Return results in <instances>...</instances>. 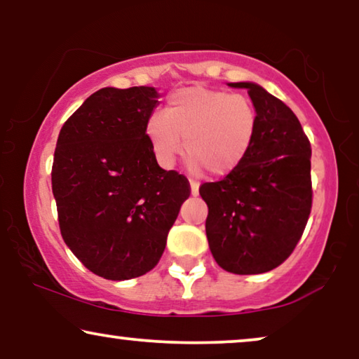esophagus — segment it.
Masks as SVG:
<instances>
[{"label":"esophagus","mask_w":359,"mask_h":359,"mask_svg":"<svg viewBox=\"0 0 359 359\" xmlns=\"http://www.w3.org/2000/svg\"><path fill=\"white\" fill-rule=\"evenodd\" d=\"M189 184H191V194L198 196L199 194V183H196V181L191 180Z\"/></svg>","instance_id":"esophagus-1"}]
</instances>
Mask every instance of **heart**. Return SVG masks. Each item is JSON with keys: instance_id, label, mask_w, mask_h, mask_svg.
<instances>
[{"instance_id": "heart-1", "label": "heart", "mask_w": 359, "mask_h": 359, "mask_svg": "<svg viewBox=\"0 0 359 359\" xmlns=\"http://www.w3.org/2000/svg\"><path fill=\"white\" fill-rule=\"evenodd\" d=\"M259 117L250 97L222 88L186 86L171 93L163 114H151L145 134L163 166L184 155L194 168L214 178L227 176L242 165L258 134Z\"/></svg>"}]
</instances>
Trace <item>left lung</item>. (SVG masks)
Wrapping results in <instances>:
<instances>
[{
  "mask_svg": "<svg viewBox=\"0 0 359 359\" xmlns=\"http://www.w3.org/2000/svg\"><path fill=\"white\" fill-rule=\"evenodd\" d=\"M247 88L258 111V134L247 158L220 181L201 184L209 208L205 235L225 271L259 274L286 262L312 209L311 142L296 114L255 83Z\"/></svg>",
  "mask_w": 359,
  "mask_h": 359,
  "instance_id": "obj_1",
  "label": "left lung"
}]
</instances>
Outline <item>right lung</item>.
<instances>
[{"label":"right lung","instance_id":"1","mask_svg":"<svg viewBox=\"0 0 359 359\" xmlns=\"http://www.w3.org/2000/svg\"><path fill=\"white\" fill-rule=\"evenodd\" d=\"M156 102L150 86L102 88L58 134L52 191L60 233L91 273L111 281L156 266L191 194L184 175L160 168L147 139Z\"/></svg>","mask_w":359,"mask_h":359}]
</instances>
